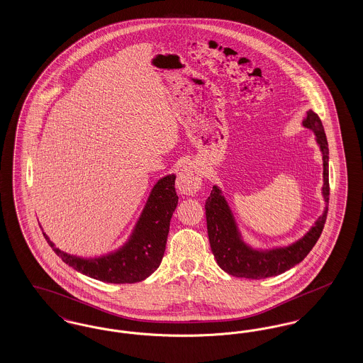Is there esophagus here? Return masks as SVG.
I'll return each instance as SVG.
<instances>
[{
	"label": "esophagus",
	"mask_w": 363,
	"mask_h": 363,
	"mask_svg": "<svg viewBox=\"0 0 363 363\" xmlns=\"http://www.w3.org/2000/svg\"><path fill=\"white\" fill-rule=\"evenodd\" d=\"M201 184H203V172L194 163H188L178 173L177 188L181 194H186V196L196 194L201 188Z\"/></svg>",
	"instance_id": "obj_1"
}]
</instances>
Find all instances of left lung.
Masks as SVG:
<instances>
[{"label":"left lung","mask_w":363,"mask_h":363,"mask_svg":"<svg viewBox=\"0 0 363 363\" xmlns=\"http://www.w3.org/2000/svg\"><path fill=\"white\" fill-rule=\"evenodd\" d=\"M302 125L314 132L315 141L323 154V196L325 203H328L329 150L323 122L314 111L309 110ZM327 213L328 207H325L324 213L315 220L314 225H311V230L301 240L289 246L269 250L253 249L242 240L241 233L225 201V196L222 194V190L215 185L206 201L208 238L211 243V250L218 265L228 275L246 279L277 277L299 264L309 255L323 233Z\"/></svg>","instance_id":"1"}]
</instances>
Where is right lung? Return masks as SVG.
<instances>
[{
    "mask_svg": "<svg viewBox=\"0 0 363 363\" xmlns=\"http://www.w3.org/2000/svg\"><path fill=\"white\" fill-rule=\"evenodd\" d=\"M174 185V174L156 182L130 238L107 256L96 259L70 256L55 247L45 233L43 235L54 253L77 272L106 283H138L154 274L163 259L170 220L178 204Z\"/></svg>",
    "mask_w": 363,
    "mask_h": 363,
    "instance_id": "right-lung-1",
    "label": "right lung"
}]
</instances>
